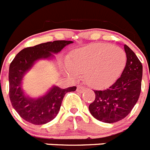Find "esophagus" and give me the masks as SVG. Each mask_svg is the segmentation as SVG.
<instances>
[{
    "label": "esophagus",
    "mask_w": 150,
    "mask_h": 150,
    "mask_svg": "<svg viewBox=\"0 0 150 150\" xmlns=\"http://www.w3.org/2000/svg\"><path fill=\"white\" fill-rule=\"evenodd\" d=\"M85 87L84 86H81V85H77L76 87V91L78 92L79 93H81L85 90Z\"/></svg>",
    "instance_id": "1"
}]
</instances>
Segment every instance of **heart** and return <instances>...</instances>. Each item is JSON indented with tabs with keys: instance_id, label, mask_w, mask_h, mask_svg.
Masks as SVG:
<instances>
[{
	"instance_id": "1",
	"label": "heart",
	"mask_w": 150,
	"mask_h": 150,
	"mask_svg": "<svg viewBox=\"0 0 150 150\" xmlns=\"http://www.w3.org/2000/svg\"><path fill=\"white\" fill-rule=\"evenodd\" d=\"M127 57L123 50L109 44H90L75 50L67 63L74 76L84 72V80L90 85L104 87L119 79L125 69Z\"/></svg>"
}]
</instances>
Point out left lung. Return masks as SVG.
I'll return each instance as SVG.
<instances>
[{
    "instance_id": "obj_1",
    "label": "left lung",
    "mask_w": 150,
    "mask_h": 150,
    "mask_svg": "<svg viewBox=\"0 0 150 150\" xmlns=\"http://www.w3.org/2000/svg\"><path fill=\"white\" fill-rule=\"evenodd\" d=\"M127 61L121 76L105 90H94L96 98L89 106L98 120L113 123L124 119L139 100L142 90V64L133 50L124 45Z\"/></svg>"
}]
</instances>
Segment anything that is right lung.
Wrapping results in <instances>:
<instances>
[{"label": "right lung", "mask_w": 150, "mask_h": 150, "mask_svg": "<svg viewBox=\"0 0 150 150\" xmlns=\"http://www.w3.org/2000/svg\"><path fill=\"white\" fill-rule=\"evenodd\" d=\"M71 41H54L27 47L20 52L9 66V98L11 105L20 117L33 125H43L52 120L58 113L65 95L76 90V87L61 89L53 87L43 97L30 98L22 90L25 74L37 60L52 57L61 51Z\"/></svg>", "instance_id": "right-lung-1"}]
</instances>
